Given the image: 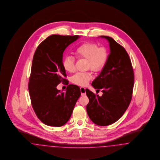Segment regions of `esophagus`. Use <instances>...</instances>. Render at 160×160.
<instances>
[{
  "instance_id": "obj_1",
  "label": "esophagus",
  "mask_w": 160,
  "mask_h": 160,
  "mask_svg": "<svg viewBox=\"0 0 160 160\" xmlns=\"http://www.w3.org/2000/svg\"><path fill=\"white\" fill-rule=\"evenodd\" d=\"M80 90H81V96H85L86 95L85 88L84 87H81Z\"/></svg>"
}]
</instances>
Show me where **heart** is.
Listing matches in <instances>:
<instances>
[{
	"label": "heart",
	"mask_w": 160,
	"mask_h": 160,
	"mask_svg": "<svg viewBox=\"0 0 160 160\" xmlns=\"http://www.w3.org/2000/svg\"><path fill=\"white\" fill-rule=\"evenodd\" d=\"M77 58L86 59L85 67L91 68L94 72L100 71L104 67L108 58V52L104 46H98L94 42H85L80 44L73 51ZM62 67L68 73L75 70V59L71 57H66L62 61ZM92 78L90 71L78 72L72 77L73 84L79 86H85Z\"/></svg>",
	"instance_id": "heart-1"
}]
</instances>
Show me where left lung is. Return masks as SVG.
Wrapping results in <instances>:
<instances>
[{"label":"left lung","mask_w":160,"mask_h":160,"mask_svg":"<svg viewBox=\"0 0 160 160\" xmlns=\"http://www.w3.org/2000/svg\"><path fill=\"white\" fill-rule=\"evenodd\" d=\"M109 42L110 53L92 87L102 90L99 96L86 89L89 103L87 112L91 120L99 126L111 125L121 118L132 99L134 74L131 61L125 48L108 36H101Z\"/></svg>","instance_id":"1"}]
</instances>
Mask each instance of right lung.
I'll return each mask as SVG.
<instances>
[{"label": "right lung", "mask_w": 160, "mask_h": 160, "mask_svg": "<svg viewBox=\"0 0 160 160\" xmlns=\"http://www.w3.org/2000/svg\"><path fill=\"white\" fill-rule=\"evenodd\" d=\"M79 35H52L41 42L34 53L28 90L38 118L46 125L63 126L71 117L81 96L80 88L68 85L66 92L57 88L61 82L68 84L62 67L63 52Z\"/></svg>", "instance_id": "right-lung-1"}]
</instances>
